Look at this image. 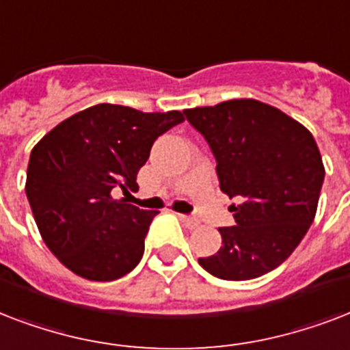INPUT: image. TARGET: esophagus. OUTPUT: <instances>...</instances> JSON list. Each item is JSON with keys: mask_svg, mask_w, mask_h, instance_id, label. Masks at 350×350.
Wrapping results in <instances>:
<instances>
[{"mask_svg": "<svg viewBox=\"0 0 350 350\" xmlns=\"http://www.w3.org/2000/svg\"><path fill=\"white\" fill-rule=\"evenodd\" d=\"M178 219H180V221H183L184 223V226H188L189 230H193V228H197V226H199V221H197V219L195 217H188V215H178Z\"/></svg>", "mask_w": 350, "mask_h": 350, "instance_id": "34e87169", "label": "esophagus"}]
</instances>
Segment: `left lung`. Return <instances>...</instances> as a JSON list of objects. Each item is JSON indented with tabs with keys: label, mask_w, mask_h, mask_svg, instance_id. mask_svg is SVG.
Masks as SVG:
<instances>
[{
	"label": "left lung",
	"mask_w": 350,
	"mask_h": 350,
	"mask_svg": "<svg viewBox=\"0 0 350 350\" xmlns=\"http://www.w3.org/2000/svg\"><path fill=\"white\" fill-rule=\"evenodd\" d=\"M184 115L212 148L223 193L239 199L228 208L234 226L219 228L223 246L200 257V267L228 281L270 272L296 250L316 217L325 166L312 133L254 98Z\"/></svg>",
	"instance_id": "left-lung-1"
}]
</instances>
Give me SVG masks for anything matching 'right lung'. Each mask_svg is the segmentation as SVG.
<instances>
[{"instance_id": "add662e5", "label": "right lung", "mask_w": 350, "mask_h": 350, "mask_svg": "<svg viewBox=\"0 0 350 350\" xmlns=\"http://www.w3.org/2000/svg\"><path fill=\"white\" fill-rule=\"evenodd\" d=\"M180 122V111L98 104L59 122L32 148L27 199L43 243L65 268L113 281L137 267L159 212L115 199L113 189H137L157 137Z\"/></svg>"}]
</instances>
